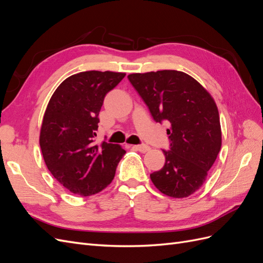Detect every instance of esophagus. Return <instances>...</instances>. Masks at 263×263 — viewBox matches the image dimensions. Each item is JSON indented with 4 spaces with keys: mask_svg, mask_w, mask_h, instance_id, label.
<instances>
[{
    "mask_svg": "<svg viewBox=\"0 0 263 263\" xmlns=\"http://www.w3.org/2000/svg\"><path fill=\"white\" fill-rule=\"evenodd\" d=\"M134 148L140 151V153H147V151L150 150V147L147 145H137V146H134Z\"/></svg>",
    "mask_w": 263,
    "mask_h": 263,
    "instance_id": "esophagus-1",
    "label": "esophagus"
}]
</instances>
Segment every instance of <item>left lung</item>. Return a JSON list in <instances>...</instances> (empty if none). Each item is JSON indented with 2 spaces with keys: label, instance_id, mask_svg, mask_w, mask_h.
Returning <instances> with one entry per match:
<instances>
[{
  "label": "left lung",
  "instance_id": "1",
  "mask_svg": "<svg viewBox=\"0 0 263 263\" xmlns=\"http://www.w3.org/2000/svg\"><path fill=\"white\" fill-rule=\"evenodd\" d=\"M128 79L157 123L168 121L170 150L163 168L150 174L161 193L182 198L200 189L221 147L219 114L212 95L177 70L132 73Z\"/></svg>",
  "mask_w": 263,
  "mask_h": 263
}]
</instances>
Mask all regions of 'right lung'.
I'll list each match as a JSON object with an SVG mask.
<instances>
[{
    "mask_svg": "<svg viewBox=\"0 0 263 263\" xmlns=\"http://www.w3.org/2000/svg\"><path fill=\"white\" fill-rule=\"evenodd\" d=\"M125 76L94 70L73 74L57 87L47 105L39 145L47 168L71 193L101 192L113 181L126 154L119 145L94 144L103 101Z\"/></svg>",
    "mask_w": 263,
    "mask_h": 263,
    "instance_id": "add662e5",
    "label": "right lung"
}]
</instances>
